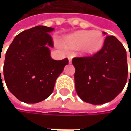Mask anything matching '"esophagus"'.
<instances>
[{
  "instance_id": "34e87169",
  "label": "esophagus",
  "mask_w": 131,
  "mask_h": 131,
  "mask_svg": "<svg viewBox=\"0 0 131 131\" xmlns=\"http://www.w3.org/2000/svg\"><path fill=\"white\" fill-rule=\"evenodd\" d=\"M68 61H69V63H71V60H72V57H71V56H69L68 57Z\"/></svg>"
}]
</instances>
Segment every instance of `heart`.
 Masks as SVG:
<instances>
[{"label": "heart", "mask_w": 131, "mask_h": 131, "mask_svg": "<svg viewBox=\"0 0 131 131\" xmlns=\"http://www.w3.org/2000/svg\"><path fill=\"white\" fill-rule=\"evenodd\" d=\"M104 37L99 30H82L64 36L62 45L67 49L79 50L87 56L97 54L103 48Z\"/></svg>", "instance_id": "heart-1"}]
</instances>
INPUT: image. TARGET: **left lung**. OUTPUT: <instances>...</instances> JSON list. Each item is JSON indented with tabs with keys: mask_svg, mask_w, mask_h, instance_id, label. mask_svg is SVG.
Wrapping results in <instances>:
<instances>
[{
	"mask_svg": "<svg viewBox=\"0 0 131 131\" xmlns=\"http://www.w3.org/2000/svg\"><path fill=\"white\" fill-rule=\"evenodd\" d=\"M72 63L75 68V90L85 102L108 103L118 96L127 83V52L115 36L108 35L97 54L73 58Z\"/></svg>",
	"mask_w": 131,
	"mask_h": 131,
	"instance_id": "left-lung-1",
	"label": "left lung"
}]
</instances>
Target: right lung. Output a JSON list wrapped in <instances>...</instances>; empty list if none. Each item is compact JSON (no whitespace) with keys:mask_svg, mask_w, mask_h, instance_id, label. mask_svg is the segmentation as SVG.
Segmentation results:
<instances>
[{"mask_svg":"<svg viewBox=\"0 0 131 131\" xmlns=\"http://www.w3.org/2000/svg\"><path fill=\"white\" fill-rule=\"evenodd\" d=\"M54 28L37 26L15 37L6 52L3 74L7 87L19 101L35 104L52 94L68 60L51 58ZM1 75V70H0Z\"/></svg>","mask_w":131,"mask_h":131,"instance_id":"1","label":"right lung"}]
</instances>
